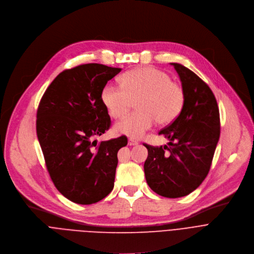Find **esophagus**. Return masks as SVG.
I'll return each mask as SVG.
<instances>
[{"mask_svg": "<svg viewBox=\"0 0 254 254\" xmlns=\"http://www.w3.org/2000/svg\"><path fill=\"white\" fill-rule=\"evenodd\" d=\"M128 145H129V146H136V145H138V142H137L136 140L130 138V139L128 140Z\"/></svg>", "mask_w": 254, "mask_h": 254, "instance_id": "esophagus-1", "label": "esophagus"}]
</instances>
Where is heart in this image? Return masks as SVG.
<instances>
[{
	"label": "heart",
	"mask_w": 254,
	"mask_h": 254,
	"mask_svg": "<svg viewBox=\"0 0 254 254\" xmlns=\"http://www.w3.org/2000/svg\"><path fill=\"white\" fill-rule=\"evenodd\" d=\"M185 90L166 72L153 67L125 72L121 85L104 86L101 99L109 114L115 119L125 117L133 101L138 100V112L115 126V130L131 138H140L157 121L168 125L175 121L185 104Z\"/></svg>",
	"instance_id": "1"
}]
</instances>
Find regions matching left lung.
Wrapping results in <instances>:
<instances>
[{
	"instance_id": "1",
	"label": "left lung",
	"mask_w": 254,
	"mask_h": 254,
	"mask_svg": "<svg viewBox=\"0 0 254 254\" xmlns=\"http://www.w3.org/2000/svg\"><path fill=\"white\" fill-rule=\"evenodd\" d=\"M185 90L182 112L159 131L168 145L151 146L144 163L149 187L155 193L178 198L194 191L207 176L220 136V117L209 86L181 64L171 63Z\"/></svg>"
}]
</instances>
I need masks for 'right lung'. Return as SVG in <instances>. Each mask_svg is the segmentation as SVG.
Listing matches in <instances>:
<instances>
[{
	"label": "right lung",
	"mask_w": 254,
	"mask_h": 254,
	"mask_svg": "<svg viewBox=\"0 0 254 254\" xmlns=\"http://www.w3.org/2000/svg\"><path fill=\"white\" fill-rule=\"evenodd\" d=\"M121 68L90 63L64 70L45 91L36 130L49 175L58 191L78 204L105 198L114 187L121 136L98 143L111 120L101 93Z\"/></svg>",
	"instance_id": "obj_1"
}]
</instances>
